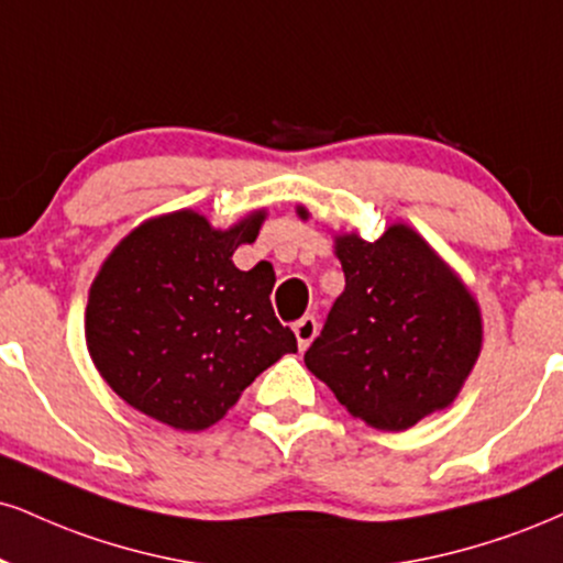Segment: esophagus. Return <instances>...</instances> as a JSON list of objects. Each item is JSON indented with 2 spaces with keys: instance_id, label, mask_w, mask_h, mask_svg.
I'll return each instance as SVG.
<instances>
[{
  "instance_id": "1",
  "label": "esophagus",
  "mask_w": 563,
  "mask_h": 563,
  "mask_svg": "<svg viewBox=\"0 0 563 563\" xmlns=\"http://www.w3.org/2000/svg\"><path fill=\"white\" fill-rule=\"evenodd\" d=\"M294 333H296V341H299V349H309V343L314 341L317 333H320V324H317L314 317H301L299 322L294 324Z\"/></svg>"
}]
</instances>
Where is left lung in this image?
Segmentation results:
<instances>
[{
    "instance_id": "1",
    "label": "left lung",
    "mask_w": 563,
    "mask_h": 563,
    "mask_svg": "<svg viewBox=\"0 0 563 563\" xmlns=\"http://www.w3.org/2000/svg\"><path fill=\"white\" fill-rule=\"evenodd\" d=\"M307 220L309 212L299 207ZM346 288L303 362L351 417L401 432L459 396L479 349L483 317L466 286L409 225L377 241L335 239Z\"/></svg>"
}]
</instances>
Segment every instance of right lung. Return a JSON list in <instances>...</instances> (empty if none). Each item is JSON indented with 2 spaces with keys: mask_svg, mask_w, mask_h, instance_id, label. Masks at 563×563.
<instances>
[{
  "mask_svg": "<svg viewBox=\"0 0 563 563\" xmlns=\"http://www.w3.org/2000/svg\"><path fill=\"white\" fill-rule=\"evenodd\" d=\"M264 209L228 230L180 209L146 220L114 246L88 290L86 346L107 385L175 430H207L296 335L275 317L273 267L243 273L241 243Z\"/></svg>",
  "mask_w": 563,
  "mask_h": 563,
  "instance_id": "1",
  "label": "right lung"
}]
</instances>
